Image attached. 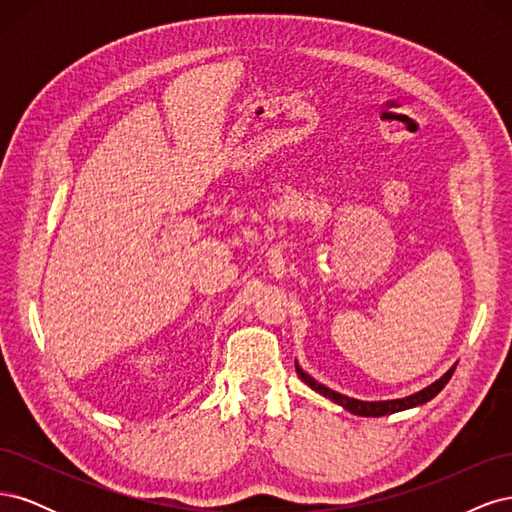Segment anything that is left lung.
Listing matches in <instances>:
<instances>
[{
    "mask_svg": "<svg viewBox=\"0 0 512 512\" xmlns=\"http://www.w3.org/2000/svg\"><path fill=\"white\" fill-rule=\"evenodd\" d=\"M294 367H297V374L299 378L309 386V389L316 391L318 395L331 399L333 404L346 408L348 412L356 414V416H386V414H395V412H401V410H410V408H416V406H423L427 404V401H431L433 397H436L446 382L451 380L453 371H455V365L446 371L444 376H440L436 382H431L429 386H425V389H421L414 395H408V397H401V399H386V401H363V399H354V397H348V395H342L337 393L333 389H329V386L320 384L318 380H314L309 374H305V371L301 369V365L294 361Z\"/></svg>",
    "mask_w": 512,
    "mask_h": 512,
    "instance_id": "8db88e82",
    "label": "left lung"
}]
</instances>
